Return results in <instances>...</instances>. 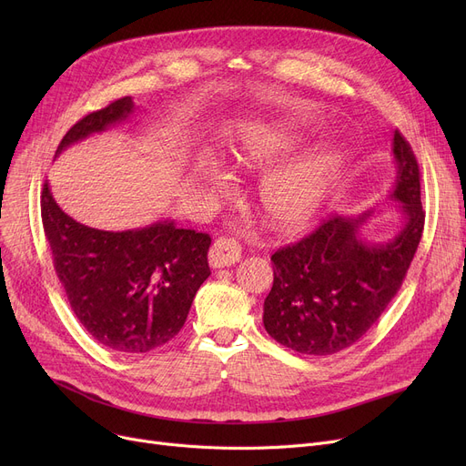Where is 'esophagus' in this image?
Returning <instances> with one entry per match:
<instances>
[{"mask_svg":"<svg viewBox=\"0 0 466 466\" xmlns=\"http://www.w3.org/2000/svg\"><path fill=\"white\" fill-rule=\"evenodd\" d=\"M241 258V246L232 238H218L209 249V264L213 268L232 266Z\"/></svg>","mask_w":466,"mask_h":466,"instance_id":"1","label":"esophagus"}]
</instances>
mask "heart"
I'll return each instance as SVG.
<instances>
[{
  "label": "heart",
  "instance_id": "1",
  "mask_svg": "<svg viewBox=\"0 0 466 466\" xmlns=\"http://www.w3.org/2000/svg\"><path fill=\"white\" fill-rule=\"evenodd\" d=\"M295 145L297 139L292 136L249 139L234 151V162L243 167H258L281 149H292ZM338 164L339 155L336 151L321 149L274 171L260 190L262 206L272 223L281 228L304 225L321 206ZM208 183L213 192H223L225 188V179L218 174H209Z\"/></svg>",
  "mask_w": 466,
  "mask_h": 466
}]
</instances>
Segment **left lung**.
Returning a JSON list of instances; mask_svg holds the SVG:
<instances>
[{
    "label": "left lung",
    "instance_id": "obj_1",
    "mask_svg": "<svg viewBox=\"0 0 466 466\" xmlns=\"http://www.w3.org/2000/svg\"><path fill=\"white\" fill-rule=\"evenodd\" d=\"M402 223L381 243L360 238L372 211L332 215L311 234L272 255L274 285L264 300V329L304 355H332L353 346L399 292L425 225L420 164L397 130L393 137Z\"/></svg>",
    "mask_w": 466,
    "mask_h": 466
}]
</instances>
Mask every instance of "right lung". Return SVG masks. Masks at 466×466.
I'll return each instance as SVG.
<instances>
[{
  "mask_svg": "<svg viewBox=\"0 0 466 466\" xmlns=\"http://www.w3.org/2000/svg\"><path fill=\"white\" fill-rule=\"evenodd\" d=\"M132 111V97L125 96L88 113L67 130L56 155ZM41 218L69 306L97 344L147 353L183 329L196 290L211 274L209 234L167 220L125 232L90 228L60 209L48 183L41 192Z\"/></svg>",
  "mask_w": 466,
  "mask_h": 466,
  "instance_id": "right-lung-1",
  "label": "right lung"
}]
</instances>
